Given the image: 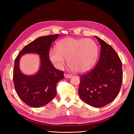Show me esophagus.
I'll return each instance as SVG.
<instances>
[{"mask_svg":"<svg viewBox=\"0 0 134 134\" xmlns=\"http://www.w3.org/2000/svg\"><path fill=\"white\" fill-rule=\"evenodd\" d=\"M64 77H65V78H66V79L70 78L72 77V75H70V74H64Z\"/></svg>","mask_w":134,"mask_h":134,"instance_id":"34e87169","label":"esophagus"}]
</instances>
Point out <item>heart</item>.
<instances>
[{
	"label": "heart",
	"mask_w": 134,
	"mask_h": 134,
	"mask_svg": "<svg viewBox=\"0 0 134 134\" xmlns=\"http://www.w3.org/2000/svg\"><path fill=\"white\" fill-rule=\"evenodd\" d=\"M98 47L90 38H64L58 42L56 49L50 51V59L58 68H62L65 60L71 70L78 73L90 70L96 62Z\"/></svg>",
	"instance_id": "heart-1"
}]
</instances>
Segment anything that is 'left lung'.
Returning a JSON list of instances; mask_svg holds the SVG:
<instances>
[{
	"label": "left lung",
	"mask_w": 134,
	"mask_h": 134,
	"mask_svg": "<svg viewBox=\"0 0 134 134\" xmlns=\"http://www.w3.org/2000/svg\"><path fill=\"white\" fill-rule=\"evenodd\" d=\"M100 44L99 59L96 67L80 76L78 93L90 106L100 108L110 103L118 96L122 83V63L114 49L95 36Z\"/></svg>",
	"instance_id": "left-lung-1"
}]
</instances>
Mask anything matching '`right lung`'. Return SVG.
I'll list each match as a JSON object with an SVG mask.
<instances>
[{"label": "right lung", "mask_w": 134, "mask_h": 134, "mask_svg": "<svg viewBox=\"0 0 134 134\" xmlns=\"http://www.w3.org/2000/svg\"><path fill=\"white\" fill-rule=\"evenodd\" d=\"M59 36L56 34L37 38L24 47L15 59V90L20 99L28 106L37 108L49 103L56 95L58 82L64 78L63 71L56 69L49 59L51 44ZM26 53H37L40 56V67L34 75H25L20 70L19 60Z\"/></svg>", "instance_id": "1"}]
</instances>
